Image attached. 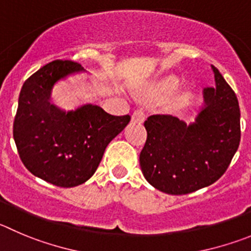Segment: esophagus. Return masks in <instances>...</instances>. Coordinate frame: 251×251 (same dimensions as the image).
<instances>
[{
    "label": "esophagus",
    "mask_w": 251,
    "mask_h": 251,
    "mask_svg": "<svg viewBox=\"0 0 251 251\" xmlns=\"http://www.w3.org/2000/svg\"><path fill=\"white\" fill-rule=\"evenodd\" d=\"M146 119V112L144 109H137L132 114V121L135 124H142Z\"/></svg>",
    "instance_id": "34e87169"
}]
</instances>
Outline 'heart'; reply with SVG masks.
<instances>
[{
    "instance_id": "heart-1",
    "label": "heart",
    "mask_w": 251,
    "mask_h": 251,
    "mask_svg": "<svg viewBox=\"0 0 251 251\" xmlns=\"http://www.w3.org/2000/svg\"><path fill=\"white\" fill-rule=\"evenodd\" d=\"M177 85H178V79L176 78V76H168V78H166L165 80L162 81L161 89H162V91H165V93H171V91H173L177 88Z\"/></svg>"
}]
</instances>
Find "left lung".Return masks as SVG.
<instances>
[{"instance_id":"left-lung-1","label":"left lung","mask_w":251,"mask_h":251,"mask_svg":"<svg viewBox=\"0 0 251 251\" xmlns=\"http://www.w3.org/2000/svg\"><path fill=\"white\" fill-rule=\"evenodd\" d=\"M212 68L217 86L204 89L205 105L193 124L162 114L145 121L147 139L140 166L158 191L179 196L210 186L226 173L238 150V98L219 70Z\"/></svg>"}]
</instances>
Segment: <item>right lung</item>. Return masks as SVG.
Listing matches in <instances>:
<instances>
[{
    "mask_svg": "<svg viewBox=\"0 0 251 251\" xmlns=\"http://www.w3.org/2000/svg\"><path fill=\"white\" fill-rule=\"evenodd\" d=\"M83 70L73 60L48 63L23 84L13 123V139L30 173L58 187L70 188L95 173L105 149L130 123V115L114 116L97 105L64 112L50 104L59 79Z\"/></svg>",
    "mask_w": 251,
    "mask_h": 251,
    "instance_id": "right-lung-1",
    "label": "right lung"
}]
</instances>
